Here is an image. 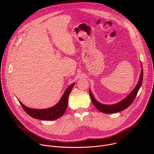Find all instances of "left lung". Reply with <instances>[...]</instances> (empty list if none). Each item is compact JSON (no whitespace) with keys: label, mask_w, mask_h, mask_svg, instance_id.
Returning a JSON list of instances; mask_svg holds the SVG:
<instances>
[{"label":"left lung","mask_w":154,"mask_h":154,"mask_svg":"<svg viewBox=\"0 0 154 154\" xmlns=\"http://www.w3.org/2000/svg\"><path fill=\"white\" fill-rule=\"evenodd\" d=\"M143 78V69L142 68L139 82L137 85L136 86V87L135 88V89L131 91V93L126 98H125L121 102L116 104L107 105H103V104L100 103L99 102H98L97 100H95V99L93 97V96L91 93V91L90 90L89 91H90V95L91 97V101L94 104V105L95 106V107L102 113L108 114V113H113L121 112L124 110V109H126L127 107H128L131 103H132V102L135 100L137 95V93L142 85Z\"/></svg>","instance_id":"1"}]
</instances>
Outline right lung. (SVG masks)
Listing matches in <instances>:
<instances>
[{
	"label": "right lung",
	"instance_id": "add662e5",
	"mask_svg": "<svg viewBox=\"0 0 154 154\" xmlns=\"http://www.w3.org/2000/svg\"><path fill=\"white\" fill-rule=\"evenodd\" d=\"M74 85V83L71 85L66 90L64 93L63 94L59 102L54 106L49 108L42 109H32L26 106L20 101L19 102L21 105L22 107L24 109V111L31 117L40 120H55L60 118L64 113L68 106L69 95L72 90Z\"/></svg>",
	"mask_w": 154,
	"mask_h": 154
}]
</instances>
